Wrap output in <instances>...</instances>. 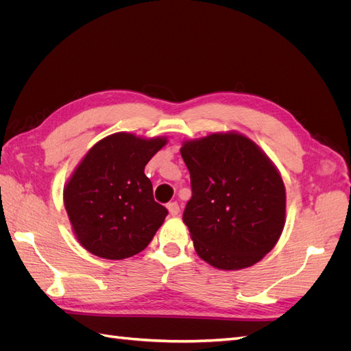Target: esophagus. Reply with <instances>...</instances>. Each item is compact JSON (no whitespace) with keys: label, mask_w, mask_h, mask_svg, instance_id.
I'll return each instance as SVG.
<instances>
[{"label":"esophagus","mask_w":351,"mask_h":351,"mask_svg":"<svg viewBox=\"0 0 351 351\" xmlns=\"http://www.w3.org/2000/svg\"><path fill=\"white\" fill-rule=\"evenodd\" d=\"M167 209H168L169 215H171V217H177L178 212H180V206H178L177 202H171V204H168Z\"/></svg>","instance_id":"obj_1"}]
</instances>
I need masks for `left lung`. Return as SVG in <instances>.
Here are the masks:
<instances>
[{
  "instance_id": "1",
  "label": "left lung",
  "mask_w": 351,
  "mask_h": 351,
  "mask_svg": "<svg viewBox=\"0 0 351 351\" xmlns=\"http://www.w3.org/2000/svg\"><path fill=\"white\" fill-rule=\"evenodd\" d=\"M180 154L193 193L183 221L197 256L224 271L258 263L285 226L287 196L278 168L239 132L184 141Z\"/></svg>"
}]
</instances>
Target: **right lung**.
Wrapping results in <instances>:
<instances>
[{
  "instance_id": "1",
  "label": "right lung",
  "mask_w": 351,
  "mask_h": 351,
  "mask_svg": "<svg viewBox=\"0 0 351 351\" xmlns=\"http://www.w3.org/2000/svg\"><path fill=\"white\" fill-rule=\"evenodd\" d=\"M168 137L119 132L84 155L62 192L73 234L89 253L121 261L142 252L168 210L156 204L145 165Z\"/></svg>"
}]
</instances>
